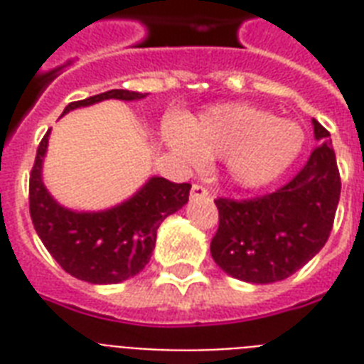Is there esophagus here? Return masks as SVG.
Masks as SVG:
<instances>
[{
  "label": "esophagus",
  "instance_id": "1",
  "mask_svg": "<svg viewBox=\"0 0 364 364\" xmlns=\"http://www.w3.org/2000/svg\"><path fill=\"white\" fill-rule=\"evenodd\" d=\"M210 196V191L205 187H202V185H193V188H191V198H208Z\"/></svg>",
  "mask_w": 364,
  "mask_h": 364
}]
</instances>
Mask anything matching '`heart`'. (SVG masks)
<instances>
[{
  "label": "heart",
  "mask_w": 364,
  "mask_h": 364,
  "mask_svg": "<svg viewBox=\"0 0 364 364\" xmlns=\"http://www.w3.org/2000/svg\"><path fill=\"white\" fill-rule=\"evenodd\" d=\"M164 141L183 159H225L228 176L242 187L274 181L299 159L304 132L245 104H223L205 109L187 124L164 128Z\"/></svg>",
  "instance_id": "heart-1"
}]
</instances>
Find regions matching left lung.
<instances>
[{"label": "left lung", "instance_id": "left-lung-1", "mask_svg": "<svg viewBox=\"0 0 364 364\" xmlns=\"http://www.w3.org/2000/svg\"><path fill=\"white\" fill-rule=\"evenodd\" d=\"M311 124L319 145L287 185L251 200H215L219 228L210 249L228 276L260 285L282 282L327 243L342 183L331 134L316 119Z\"/></svg>", "mask_w": 364, "mask_h": 364}]
</instances>
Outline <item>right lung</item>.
<instances>
[{"label":"right lung","instance_id":"add662e5","mask_svg":"<svg viewBox=\"0 0 364 364\" xmlns=\"http://www.w3.org/2000/svg\"><path fill=\"white\" fill-rule=\"evenodd\" d=\"M132 90H107L71 102L62 115L104 100L145 98ZM48 134L39 143L30 176V215L37 236L54 260L77 279L94 285L126 282L145 268L156 243V230L166 217L188 202V183L151 177L134 196L102 211H73L60 205L43 183V159Z\"/></svg>","mask_w":364,"mask_h":364}]
</instances>
